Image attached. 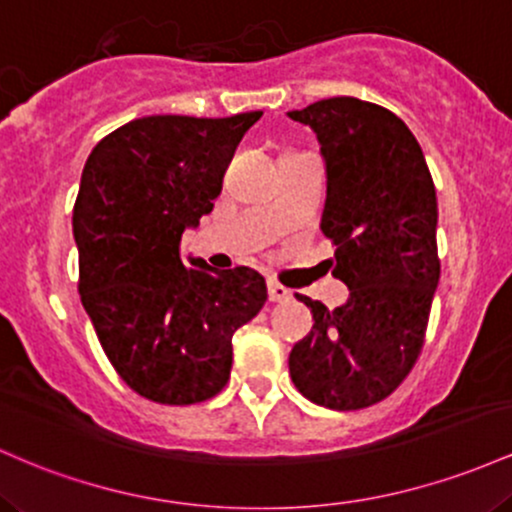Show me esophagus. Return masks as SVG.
<instances>
[{
  "label": "esophagus",
  "mask_w": 512,
  "mask_h": 512,
  "mask_svg": "<svg viewBox=\"0 0 512 512\" xmlns=\"http://www.w3.org/2000/svg\"><path fill=\"white\" fill-rule=\"evenodd\" d=\"M292 297V292L280 283H268V300L271 302H287Z\"/></svg>",
  "instance_id": "34e87169"
}]
</instances>
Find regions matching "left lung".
<instances>
[{
  "label": "left lung",
  "mask_w": 512,
  "mask_h": 512,
  "mask_svg": "<svg viewBox=\"0 0 512 512\" xmlns=\"http://www.w3.org/2000/svg\"><path fill=\"white\" fill-rule=\"evenodd\" d=\"M287 116L317 132L321 232L336 244L333 275L350 290L333 312L297 295L314 326L292 348L290 377L314 404L365 409L404 382L426 338L440 280L433 176L404 120L377 103L333 96Z\"/></svg>",
  "instance_id": "1"
}]
</instances>
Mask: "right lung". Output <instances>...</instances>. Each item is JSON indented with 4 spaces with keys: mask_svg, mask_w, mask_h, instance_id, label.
Here are the masks:
<instances>
[{
    "mask_svg": "<svg viewBox=\"0 0 512 512\" xmlns=\"http://www.w3.org/2000/svg\"><path fill=\"white\" fill-rule=\"evenodd\" d=\"M261 116L137 118L84 164L72 212L79 295L120 380L149 401L188 406L222 392L234 331L268 300L251 268L181 261V234L212 210Z\"/></svg>",
    "mask_w": 512,
    "mask_h": 512,
    "instance_id": "obj_1",
    "label": "right lung"
}]
</instances>
